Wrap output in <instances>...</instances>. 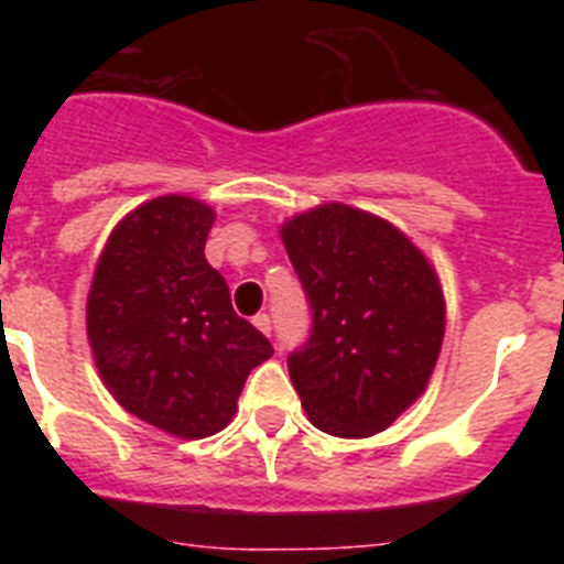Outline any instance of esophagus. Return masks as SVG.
Wrapping results in <instances>:
<instances>
[{"label":"esophagus","mask_w":564,"mask_h":564,"mask_svg":"<svg viewBox=\"0 0 564 564\" xmlns=\"http://www.w3.org/2000/svg\"><path fill=\"white\" fill-rule=\"evenodd\" d=\"M253 325H257V330H262L265 333V336H271V316H268V313H257V316H253Z\"/></svg>","instance_id":"34e87169"}]
</instances>
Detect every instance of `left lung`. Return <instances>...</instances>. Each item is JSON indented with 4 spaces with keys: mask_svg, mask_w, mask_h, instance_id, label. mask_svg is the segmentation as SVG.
<instances>
[{
    "mask_svg": "<svg viewBox=\"0 0 564 564\" xmlns=\"http://www.w3.org/2000/svg\"><path fill=\"white\" fill-rule=\"evenodd\" d=\"M311 336L288 372L313 426L336 437L387 430L423 392L443 344L437 276L395 226L330 203L282 228Z\"/></svg>",
    "mask_w": 564,
    "mask_h": 564,
    "instance_id": "left-lung-1",
    "label": "left lung"
}]
</instances>
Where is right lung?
<instances>
[{
  "instance_id": "right-lung-1",
  "label": "right lung",
  "mask_w": 564,
  "mask_h": 564,
  "mask_svg": "<svg viewBox=\"0 0 564 564\" xmlns=\"http://www.w3.org/2000/svg\"><path fill=\"white\" fill-rule=\"evenodd\" d=\"M212 223L192 197L143 203L109 237L87 299L89 347L115 401L188 441L220 432L248 372L273 356L206 262Z\"/></svg>"
}]
</instances>
